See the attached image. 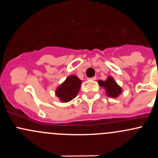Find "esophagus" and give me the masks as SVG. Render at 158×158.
<instances>
[{
  "instance_id": "esophagus-1",
  "label": "esophagus",
  "mask_w": 158,
  "mask_h": 158,
  "mask_svg": "<svg viewBox=\"0 0 158 158\" xmlns=\"http://www.w3.org/2000/svg\"><path fill=\"white\" fill-rule=\"evenodd\" d=\"M96 76H94V77H92V78H89V80H92V81H95V80H96Z\"/></svg>"
}]
</instances>
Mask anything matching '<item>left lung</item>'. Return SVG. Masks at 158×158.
Segmentation results:
<instances>
[{"label":"left lung","mask_w":158,"mask_h":158,"mask_svg":"<svg viewBox=\"0 0 158 158\" xmlns=\"http://www.w3.org/2000/svg\"><path fill=\"white\" fill-rule=\"evenodd\" d=\"M98 83L101 86L104 87L106 89V93L108 96L116 98L118 95L122 93V88L116 83L112 77L109 76L106 81H98Z\"/></svg>","instance_id":"8db88e82"}]
</instances>
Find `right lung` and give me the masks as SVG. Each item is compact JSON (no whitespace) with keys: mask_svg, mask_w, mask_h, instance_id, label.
<instances>
[{"mask_svg":"<svg viewBox=\"0 0 158 158\" xmlns=\"http://www.w3.org/2000/svg\"><path fill=\"white\" fill-rule=\"evenodd\" d=\"M81 80L76 76H69L56 91V95L63 102H67L74 98L79 92Z\"/></svg>","mask_w":158,"mask_h":158,"instance_id":"add662e5","label":"right lung"}]
</instances>
